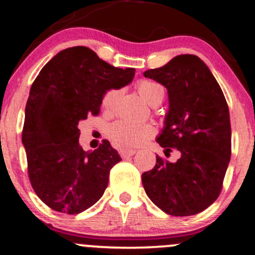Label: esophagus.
<instances>
[{"label":"esophagus","mask_w":255,"mask_h":255,"mask_svg":"<svg viewBox=\"0 0 255 255\" xmlns=\"http://www.w3.org/2000/svg\"><path fill=\"white\" fill-rule=\"evenodd\" d=\"M135 150H125V148H122V150H120V154H121L122 158H127L135 154Z\"/></svg>","instance_id":"obj_1"}]
</instances>
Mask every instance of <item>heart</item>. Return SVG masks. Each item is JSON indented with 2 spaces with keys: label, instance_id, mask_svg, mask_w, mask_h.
I'll list each match as a JSON object with an SVG mask.
<instances>
[{
  "label": "heart",
  "instance_id": "heart-1",
  "mask_svg": "<svg viewBox=\"0 0 255 255\" xmlns=\"http://www.w3.org/2000/svg\"><path fill=\"white\" fill-rule=\"evenodd\" d=\"M136 90L139 95L145 99L150 105L162 103L164 99L165 90L160 84L156 81L142 79L136 84ZM122 90L120 87H111L107 90L102 96V107L108 113H113L115 110ZM156 133L154 127L150 124L136 125L128 121H118L110 125L108 128V136L111 141L119 147L134 148L144 145L147 140H150Z\"/></svg>",
  "mask_w": 255,
  "mask_h": 255
}]
</instances>
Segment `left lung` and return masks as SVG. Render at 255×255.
<instances>
[{
    "label": "left lung",
    "mask_w": 255,
    "mask_h": 255,
    "mask_svg": "<svg viewBox=\"0 0 255 255\" xmlns=\"http://www.w3.org/2000/svg\"><path fill=\"white\" fill-rule=\"evenodd\" d=\"M169 93L165 127L157 142L165 156L177 150L176 162L157 154L153 169L141 175L152 203L176 217L197 215L216 201L231 156L228 103L221 86L195 55H180L144 73Z\"/></svg>",
    "instance_id": "8db88e82"
}]
</instances>
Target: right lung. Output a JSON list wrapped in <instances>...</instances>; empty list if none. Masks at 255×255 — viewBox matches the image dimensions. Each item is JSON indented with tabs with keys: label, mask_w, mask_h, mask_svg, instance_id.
I'll return each mask as SVG.
<instances>
[{
	"label": "right lung",
	"mask_w": 255,
	"mask_h": 255,
	"mask_svg": "<svg viewBox=\"0 0 255 255\" xmlns=\"http://www.w3.org/2000/svg\"><path fill=\"white\" fill-rule=\"evenodd\" d=\"M134 73L86 46L60 51L39 72L26 103L22 144L31 186L46 206L77 215L102 198L111 168L122 159L108 140L84 151L78 125L99 115L105 91L130 83Z\"/></svg>",
	"instance_id": "add662e5"
}]
</instances>
